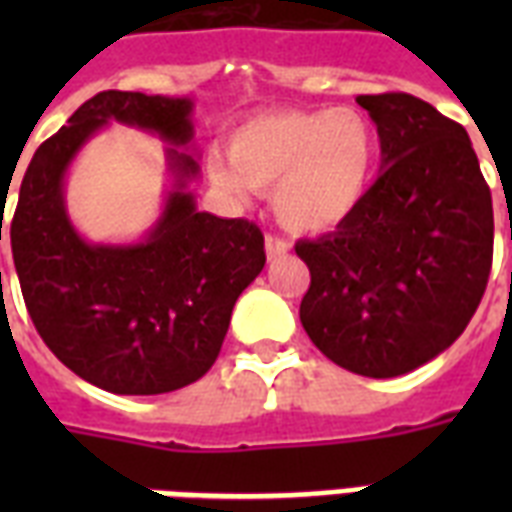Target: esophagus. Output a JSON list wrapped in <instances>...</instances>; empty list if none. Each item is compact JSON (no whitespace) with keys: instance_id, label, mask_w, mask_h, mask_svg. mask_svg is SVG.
Here are the masks:
<instances>
[{"instance_id":"34e87169","label":"esophagus","mask_w":512,"mask_h":512,"mask_svg":"<svg viewBox=\"0 0 512 512\" xmlns=\"http://www.w3.org/2000/svg\"><path fill=\"white\" fill-rule=\"evenodd\" d=\"M289 252V241L281 239V236H268L265 239V257L268 260H279V257H284Z\"/></svg>"}]
</instances>
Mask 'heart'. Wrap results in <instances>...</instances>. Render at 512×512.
<instances>
[{
    "label": "heart",
    "mask_w": 512,
    "mask_h": 512,
    "mask_svg": "<svg viewBox=\"0 0 512 512\" xmlns=\"http://www.w3.org/2000/svg\"><path fill=\"white\" fill-rule=\"evenodd\" d=\"M380 135L353 108L273 111L236 127L228 159L212 154V183L233 196L271 191L273 215L292 233H327L356 215L372 191Z\"/></svg>",
    "instance_id": "heart-1"
}]
</instances>
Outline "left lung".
<instances>
[{"instance_id": "8db88e82", "label": "left lung", "mask_w": 512, "mask_h": 512, "mask_svg": "<svg viewBox=\"0 0 512 512\" xmlns=\"http://www.w3.org/2000/svg\"><path fill=\"white\" fill-rule=\"evenodd\" d=\"M380 175L356 215L295 252L311 268L300 321L348 372L388 380L465 332L494 249L492 193L465 127L406 92L358 95Z\"/></svg>"}]
</instances>
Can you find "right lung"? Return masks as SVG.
I'll return each mask as SVG.
<instances>
[{"mask_svg":"<svg viewBox=\"0 0 512 512\" xmlns=\"http://www.w3.org/2000/svg\"><path fill=\"white\" fill-rule=\"evenodd\" d=\"M191 114L193 95L98 92L36 148L20 183L10 244L28 316L71 372L108 393L156 396L204 377L233 305L265 265L255 223L196 207ZM108 123L168 143L163 212L127 245L87 242L65 207L70 164Z\"/></svg>","mask_w":512,"mask_h":512,"instance_id":"1","label":"right lung"}]
</instances>
